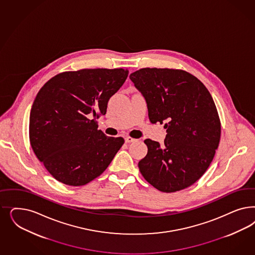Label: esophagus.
I'll return each mask as SVG.
<instances>
[{"label": "esophagus", "instance_id": "esophagus-1", "mask_svg": "<svg viewBox=\"0 0 255 255\" xmlns=\"http://www.w3.org/2000/svg\"><path fill=\"white\" fill-rule=\"evenodd\" d=\"M125 140H126V142H133V141H135V139H133L131 137H129V136H127L126 138H125Z\"/></svg>", "mask_w": 255, "mask_h": 255}]
</instances>
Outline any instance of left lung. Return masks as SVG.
Returning <instances> with one entry per match:
<instances>
[{
	"instance_id": "8db88e82",
	"label": "left lung",
	"mask_w": 255,
	"mask_h": 255,
	"mask_svg": "<svg viewBox=\"0 0 255 255\" xmlns=\"http://www.w3.org/2000/svg\"><path fill=\"white\" fill-rule=\"evenodd\" d=\"M129 79L146 100L150 122L167 129L164 144L144 140L140 173L162 192L188 188L206 173L220 143L221 121L210 93L180 69L146 67Z\"/></svg>"
}]
</instances>
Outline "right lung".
<instances>
[{
    "label": "right lung",
    "mask_w": 255,
    "mask_h": 255,
    "mask_svg": "<svg viewBox=\"0 0 255 255\" xmlns=\"http://www.w3.org/2000/svg\"><path fill=\"white\" fill-rule=\"evenodd\" d=\"M128 69L96 68L54 76L37 93L30 114L33 152L56 180L83 186L103 173L125 142L98 129L108 101Z\"/></svg>",
    "instance_id": "1"
}]
</instances>
